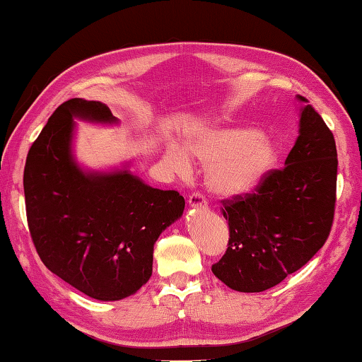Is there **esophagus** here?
I'll list each match as a JSON object with an SVG mask.
<instances>
[{
  "mask_svg": "<svg viewBox=\"0 0 362 362\" xmlns=\"http://www.w3.org/2000/svg\"><path fill=\"white\" fill-rule=\"evenodd\" d=\"M189 206L190 208H200V209H206L208 203L204 200V197L199 192H195L189 197Z\"/></svg>",
  "mask_w": 362,
  "mask_h": 362,
  "instance_id": "obj_1",
  "label": "esophagus"
}]
</instances>
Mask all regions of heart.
Here are the masks:
<instances>
[{"instance_id":"b5f03b06","label":"heart","mask_w":362,"mask_h":362,"mask_svg":"<svg viewBox=\"0 0 362 362\" xmlns=\"http://www.w3.org/2000/svg\"><path fill=\"white\" fill-rule=\"evenodd\" d=\"M209 165L206 182L213 194L233 199L249 194L271 172L277 146L269 137L247 127L203 129L189 135L187 145L168 141L163 160L180 176L192 172V158Z\"/></svg>"}]
</instances>
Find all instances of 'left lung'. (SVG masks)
Here are the masks:
<instances>
[{
  "mask_svg": "<svg viewBox=\"0 0 362 362\" xmlns=\"http://www.w3.org/2000/svg\"><path fill=\"white\" fill-rule=\"evenodd\" d=\"M298 134L284 168L266 175L254 194L222 202L230 240L211 269L231 290L274 287L328 240L336 204V141L308 104L299 108Z\"/></svg>",
  "mask_w": 362,
  "mask_h": 362,
  "instance_id": "8db88e82",
  "label": "left lung"
}]
</instances>
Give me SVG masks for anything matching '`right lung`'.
<instances>
[{
  "mask_svg": "<svg viewBox=\"0 0 362 362\" xmlns=\"http://www.w3.org/2000/svg\"><path fill=\"white\" fill-rule=\"evenodd\" d=\"M118 124L99 100L61 104L30 148L23 189L42 263L99 301L134 295L153 274L158 238L182 216L184 197L154 189L129 170H85L74 156L75 121Z\"/></svg>",
  "mask_w": 362,
  "mask_h": 362,
  "instance_id": "obj_1",
  "label": "right lung"
}]
</instances>
